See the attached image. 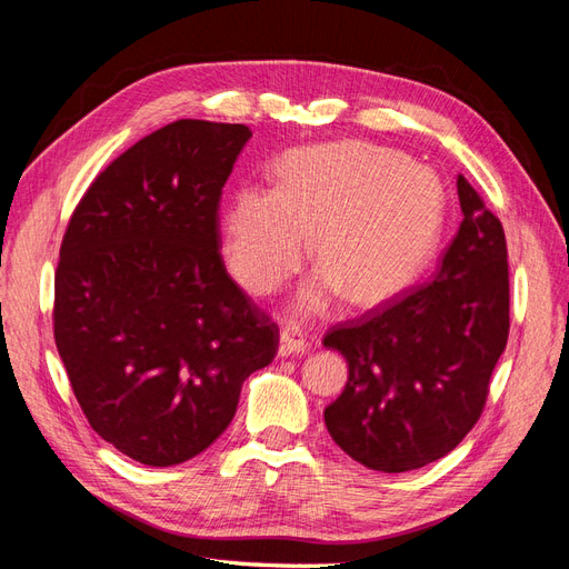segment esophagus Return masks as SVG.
Here are the masks:
<instances>
[{
	"instance_id": "1",
	"label": "esophagus",
	"mask_w": 569,
	"mask_h": 569,
	"mask_svg": "<svg viewBox=\"0 0 569 569\" xmlns=\"http://www.w3.org/2000/svg\"><path fill=\"white\" fill-rule=\"evenodd\" d=\"M306 349V339L295 327H284L280 332V356H299Z\"/></svg>"
}]
</instances>
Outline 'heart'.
<instances>
[{
    "instance_id": "1",
    "label": "heart",
    "mask_w": 569,
    "mask_h": 569,
    "mask_svg": "<svg viewBox=\"0 0 569 569\" xmlns=\"http://www.w3.org/2000/svg\"><path fill=\"white\" fill-rule=\"evenodd\" d=\"M443 187L422 163L370 144L291 151L274 189L244 184L222 213V249L253 295H270L311 249L325 266L297 295V311L322 313L347 289L375 303L406 287L443 228Z\"/></svg>"
}]
</instances>
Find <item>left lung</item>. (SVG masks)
Returning <instances> with one entry per match:
<instances>
[{
	"label": "left lung",
	"mask_w": 569,
	"mask_h": 569,
	"mask_svg": "<svg viewBox=\"0 0 569 569\" xmlns=\"http://www.w3.org/2000/svg\"><path fill=\"white\" fill-rule=\"evenodd\" d=\"M462 222L432 280L358 320L335 325L327 349L349 380L325 408L343 453L380 472H408L451 453L479 420L510 330L503 226L458 176Z\"/></svg>",
	"instance_id": "8db88e82"
}]
</instances>
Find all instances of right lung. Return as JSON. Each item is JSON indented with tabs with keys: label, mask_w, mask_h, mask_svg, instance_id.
Here are the masks:
<instances>
[{
	"label": "right lung",
	"mask_w": 569,
	"mask_h": 569,
	"mask_svg": "<svg viewBox=\"0 0 569 569\" xmlns=\"http://www.w3.org/2000/svg\"><path fill=\"white\" fill-rule=\"evenodd\" d=\"M251 130L176 120L101 170L68 222L54 339L94 432L168 468L234 418L247 377L280 332L230 278L218 206Z\"/></svg>",
	"instance_id": "right-lung-1"
}]
</instances>
